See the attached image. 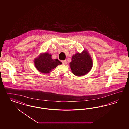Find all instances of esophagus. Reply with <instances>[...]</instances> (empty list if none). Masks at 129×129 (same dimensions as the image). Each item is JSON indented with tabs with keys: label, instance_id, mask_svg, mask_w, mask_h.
Masks as SVG:
<instances>
[{
	"label": "esophagus",
	"instance_id": "esophagus-1",
	"mask_svg": "<svg viewBox=\"0 0 129 129\" xmlns=\"http://www.w3.org/2000/svg\"><path fill=\"white\" fill-rule=\"evenodd\" d=\"M62 63L63 64L66 65V64H67V62L66 60H63V61H62Z\"/></svg>",
	"mask_w": 129,
	"mask_h": 129
}]
</instances>
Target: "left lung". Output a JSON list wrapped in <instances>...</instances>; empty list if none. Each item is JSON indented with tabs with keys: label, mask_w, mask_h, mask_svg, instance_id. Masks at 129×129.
Returning <instances> with one entry per match:
<instances>
[{
	"label": "left lung",
	"mask_w": 129,
	"mask_h": 129,
	"mask_svg": "<svg viewBox=\"0 0 129 129\" xmlns=\"http://www.w3.org/2000/svg\"><path fill=\"white\" fill-rule=\"evenodd\" d=\"M93 60L87 50L84 49L81 53L77 52L71 58L70 66L72 73L80 77L87 74L93 67Z\"/></svg>",
	"instance_id": "8db88e82"
}]
</instances>
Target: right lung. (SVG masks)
Segmentation results:
<instances>
[{
	"mask_svg": "<svg viewBox=\"0 0 129 129\" xmlns=\"http://www.w3.org/2000/svg\"><path fill=\"white\" fill-rule=\"evenodd\" d=\"M34 62L36 69L40 72L44 74L50 73L58 65L62 64L58 59H52L51 55L48 52L40 53L35 59Z\"/></svg>",
	"mask_w": 129,
	"mask_h": 129,
	"instance_id": "obj_1",
	"label": "right lung"
}]
</instances>
